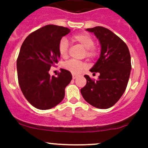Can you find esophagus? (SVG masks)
Returning <instances> with one entry per match:
<instances>
[{
    "instance_id": "obj_1",
    "label": "esophagus",
    "mask_w": 148,
    "mask_h": 148,
    "mask_svg": "<svg viewBox=\"0 0 148 148\" xmlns=\"http://www.w3.org/2000/svg\"><path fill=\"white\" fill-rule=\"evenodd\" d=\"M72 78L73 79H75L77 78V75H76V74H72Z\"/></svg>"
}]
</instances>
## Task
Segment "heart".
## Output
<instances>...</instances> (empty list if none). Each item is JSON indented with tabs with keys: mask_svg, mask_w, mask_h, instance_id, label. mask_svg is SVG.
Masks as SVG:
<instances>
[{
	"mask_svg": "<svg viewBox=\"0 0 148 148\" xmlns=\"http://www.w3.org/2000/svg\"><path fill=\"white\" fill-rule=\"evenodd\" d=\"M72 41L79 44L84 48L86 56L90 59H93L97 54V49L94 47L95 41L90 35L86 33H81L74 35L72 37ZM68 41L66 38H63L60 40L58 45V50L60 56L66 58L68 55ZM63 67L73 74H79L86 67V64L83 62L76 60H69L63 64Z\"/></svg>",
	"mask_w": 148,
	"mask_h": 148,
	"instance_id": "1",
	"label": "heart"
}]
</instances>
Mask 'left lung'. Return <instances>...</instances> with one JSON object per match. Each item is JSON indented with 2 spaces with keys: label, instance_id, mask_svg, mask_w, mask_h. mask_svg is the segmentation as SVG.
Wrapping results in <instances>:
<instances>
[{
  "label": "left lung",
  "instance_id": "8db88e82",
  "mask_svg": "<svg viewBox=\"0 0 148 148\" xmlns=\"http://www.w3.org/2000/svg\"><path fill=\"white\" fill-rule=\"evenodd\" d=\"M101 45L100 56L91 72H99L97 81L84 75L86 84L81 89L84 99L93 107L107 109L122 96L129 81L131 57L129 49L120 37L102 26L87 28Z\"/></svg>",
  "mask_w": 148,
  "mask_h": 148
}]
</instances>
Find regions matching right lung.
I'll return each instance as SVG.
<instances>
[{
  "label": "right lung",
  "mask_w": 148,
  "mask_h": 148,
  "mask_svg": "<svg viewBox=\"0 0 148 148\" xmlns=\"http://www.w3.org/2000/svg\"><path fill=\"white\" fill-rule=\"evenodd\" d=\"M70 31L47 25L29 34L21 47L16 62L19 86L28 102L38 110H49L62 102L72 79L71 72L63 69L57 77L49 74L60 58L59 41Z\"/></svg>",
  "instance_id": "obj_1"
}]
</instances>
